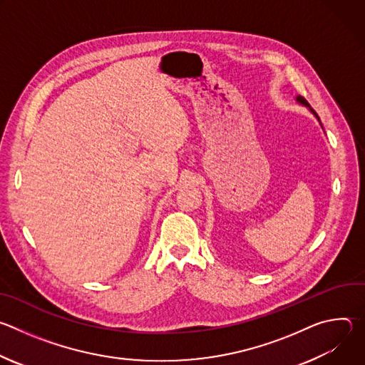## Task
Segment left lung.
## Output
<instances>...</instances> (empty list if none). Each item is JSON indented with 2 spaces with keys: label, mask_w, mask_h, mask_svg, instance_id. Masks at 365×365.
<instances>
[{
  "label": "left lung",
  "mask_w": 365,
  "mask_h": 365,
  "mask_svg": "<svg viewBox=\"0 0 365 365\" xmlns=\"http://www.w3.org/2000/svg\"><path fill=\"white\" fill-rule=\"evenodd\" d=\"M296 102H297V103H300V106H303V107H306V108H307V110H309V111H310V113H312V114H314V115H315V117H317V120H318V121H319V124H321V127H322V123H321V120H319V117H318V114H317V113H315V111H314V108H310V106H309V103H307V101H306V99H304V98H303V96H300V95H297V96H296ZM322 128H324V127H322Z\"/></svg>",
  "instance_id": "left-lung-1"
}]
</instances>
